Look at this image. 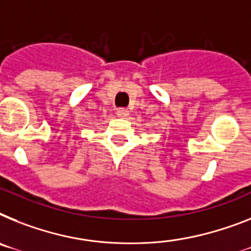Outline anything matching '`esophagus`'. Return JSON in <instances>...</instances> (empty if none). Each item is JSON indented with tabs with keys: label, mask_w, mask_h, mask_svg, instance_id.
<instances>
[{
	"label": "esophagus",
	"mask_w": 251,
	"mask_h": 251,
	"mask_svg": "<svg viewBox=\"0 0 251 251\" xmlns=\"http://www.w3.org/2000/svg\"><path fill=\"white\" fill-rule=\"evenodd\" d=\"M116 113H117L119 117H122V119H125V117L129 116V111H127V108H119Z\"/></svg>",
	"instance_id": "esophagus-1"
}]
</instances>
